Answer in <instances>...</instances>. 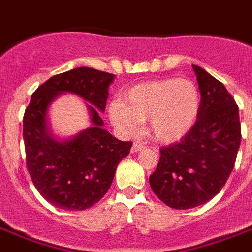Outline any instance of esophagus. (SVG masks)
I'll list each match as a JSON object with an SVG mask.
<instances>
[{
	"instance_id": "34e87169",
	"label": "esophagus",
	"mask_w": 252,
	"mask_h": 252,
	"mask_svg": "<svg viewBox=\"0 0 252 252\" xmlns=\"http://www.w3.org/2000/svg\"><path fill=\"white\" fill-rule=\"evenodd\" d=\"M144 146H145V145H144L142 142L136 141L133 145H132V149H130V152H132V153H137V152H140V150L144 149Z\"/></svg>"
}]
</instances>
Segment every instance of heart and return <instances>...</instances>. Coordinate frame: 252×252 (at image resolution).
<instances>
[{"label":"heart","instance_id":"b5f03b06","mask_svg":"<svg viewBox=\"0 0 252 252\" xmlns=\"http://www.w3.org/2000/svg\"><path fill=\"white\" fill-rule=\"evenodd\" d=\"M200 90L189 78H165L136 85L108 107L114 126L124 136H134L140 123L161 142L183 138L195 126L200 112Z\"/></svg>","mask_w":252,"mask_h":252}]
</instances>
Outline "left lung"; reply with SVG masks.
Masks as SVG:
<instances>
[{"mask_svg": "<svg viewBox=\"0 0 252 252\" xmlns=\"http://www.w3.org/2000/svg\"><path fill=\"white\" fill-rule=\"evenodd\" d=\"M201 94L195 126L179 142L161 148L149 176L158 199L175 209L199 207L213 199L234 168L241 145L238 106L219 80L193 65Z\"/></svg>", "mask_w": 252, "mask_h": 252, "instance_id": "8db88e82", "label": "left lung"}]
</instances>
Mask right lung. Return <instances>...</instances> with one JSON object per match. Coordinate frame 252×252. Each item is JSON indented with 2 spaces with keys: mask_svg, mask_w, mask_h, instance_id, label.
<instances>
[{
  "mask_svg": "<svg viewBox=\"0 0 252 252\" xmlns=\"http://www.w3.org/2000/svg\"><path fill=\"white\" fill-rule=\"evenodd\" d=\"M114 74L76 68L51 77L33 93L23 115L26 166L33 186L52 205L84 211L110 189L119 162L129 154L130 141H120L103 129L104 111ZM78 94L92 103L93 126L68 142H55L46 129V108L57 94Z\"/></svg>",
  "mask_w": 252,
  "mask_h": 252,
  "instance_id": "obj_1",
  "label": "right lung"
}]
</instances>
